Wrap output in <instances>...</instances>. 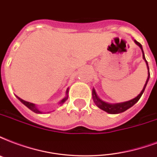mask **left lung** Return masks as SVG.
Wrapping results in <instances>:
<instances>
[{
  "label": "left lung",
  "instance_id": "obj_1",
  "mask_svg": "<svg viewBox=\"0 0 157 157\" xmlns=\"http://www.w3.org/2000/svg\"><path fill=\"white\" fill-rule=\"evenodd\" d=\"M135 44L138 45L140 47V48L142 49V57H143V59L145 60L146 63H147V67L148 69V76L147 79V81H146V84L144 85V87H143V89L141 91L138 95H137V97H135L134 99H132L131 100H128V101H126V102H123V103H117V104H109V103H106L105 101H103L100 99V98L98 97L97 94H96V92L94 90V89L93 88L92 90V98H93V100H94V102L95 105H97L98 107L101 109L102 110L105 111V112H107L109 113H112V114H116V113H123L124 111H126L127 109H128L129 108H131L132 106H133V105L136 104V103L139 100V99L141 98V96L143 94V92L145 90V88L147 86V84L148 81H149V77H150V72H149V67H148V63L147 62V60L145 58V55H144V52H143V49H142V44L138 43L137 41L134 40Z\"/></svg>",
  "mask_w": 157,
  "mask_h": 157
}]
</instances>
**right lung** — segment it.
<instances>
[{
  "mask_svg": "<svg viewBox=\"0 0 157 157\" xmlns=\"http://www.w3.org/2000/svg\"><path fill=\"white\" fill-rule=\"evenodd\" d=\"M68 91H69V90H68V88H67V91H66V97L63 98V100L60 101V102H59L60 105H63V103L65 102L66 100H67V98H68V95H67V94H68ZM16 97H17L18 99H19V100H20V102L23 103L24 105H25L26 107H28L29 109L30 110L33 111V112H34V113H42L41 111H39V109H38V108L36 107V105H34V104H33V103H30V102H27V101L22 100V99H20V98L18 97V96H16Z\"/></svg>",
  "mask_w": 157,
  "mask_h": 157,
  "instance_id": "right-lung-1",
  "label": "right lung"
}]
</instances>
